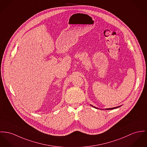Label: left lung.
Segmentation results:
<instances>
[{"label":"left lung","instance_id":"left-lung-1","mask_svg":"<svg viewBox=\"0 0 147 147\" xmlns=\"http://www.w3.org/2000/svg\"><path fill=\"white\" fill-rule=\"evenodd\" d=\"M90 106H92V107H94V108H95V109H99L98 108H97V107H94V106H92V105H90ZM120 106H117V107H113V108H110V109H105V110H113V109H115L118 108V107H120ZM100 110H103V109H100Z\"/></svg>","mask_w":147,"mask_h":147}]
</instances>
